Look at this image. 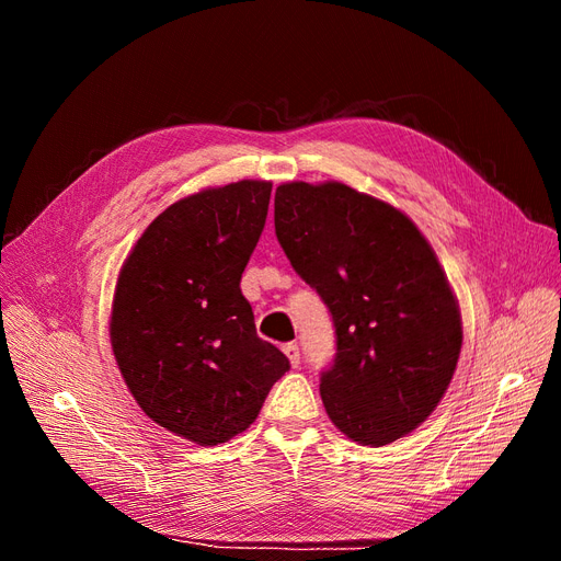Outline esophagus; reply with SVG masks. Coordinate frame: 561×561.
Returning <instances> with one entry per match:
<instances>
[{"mask_svg": "<svg viewBox=\"0 0 561 561\" xmlns=\"http://www.w3.org/2000/svg\"><path fill=\"white\" fill-rule=\"evenodd\" d=\"M282 350H284V354L288 356V360H291V366L298 368V366H300V350H298L296 342H286V345H284Z\"/></svg>", "mask_w": 561, "mask_h": 561, "instance_id": "obj_1", "label": "esophagus"}]
</instances>
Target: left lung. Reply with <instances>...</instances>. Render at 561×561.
<instances>
[{"label":"left lung","instance_id":"1","mask_svg":"<svg viewBox=\"0 0 561 561\" xmlns=\"http://www.w3.org/2000/svg\"><path fill=\"white\" fill-rule=\"evenodd\" d=\"M275 232L333 317L319 385L331 422L358 445L408 436L440 403L463 340L436 251L401 209L340 182L277 186Z\"/></svg>","mask_w":561,"mask_h":561}]
</instances>
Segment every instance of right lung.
Here are the masks:
<instances>
[{"label":"right lung","mask_w":561,"mask_h":561,"mask_svg":"<svg viewBox=\"0 0 561 561\" xmlns=\"http://www.w3.org/2000/svg\"><path fill=\"white\" fill-rule=\"evenodd\" d=\"M270 191V182L242 179L170 205L116 282L110 335L125 385L156 424L197 445L247 431L291 368L256 335L240 291Z\"/></svg>","instance_id":"1"}]
</instances>
